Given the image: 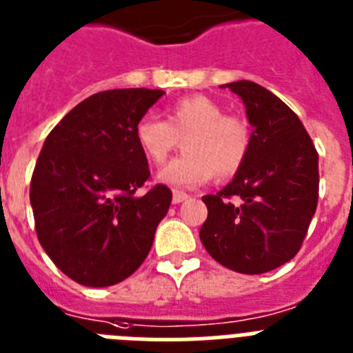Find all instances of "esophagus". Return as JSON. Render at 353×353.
<instances>
[{
    "label": "esophagus",
    "mask_w": 353,
    "mask_h": 353,
    "mask_svg": "<svg viewBox=\"0 0 353 353\" xmlns=\"http://www.w3.org/2000/svg\"><path fill=\"white\" fill-rule=\"evenodd\" d=\"M186 199H190V195L186 194V192H181V190H174V194H172L174 204H179V202L186 201Z\"/></svg>",
    "instance_id": "1"
}]
</instances>
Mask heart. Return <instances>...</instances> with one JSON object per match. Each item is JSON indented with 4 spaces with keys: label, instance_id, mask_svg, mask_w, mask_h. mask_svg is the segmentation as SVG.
Instances as JSON below:
<instances>
[{
    "label": "heart",
    "instance_id": "1",
    "mask_svg": "<svg viewBox=\"0 0 353 353\" xmlns=\"http://www.w3.org/2000/svg\"><path fill=\"white\" fill-rule=\"evenodd\" d=\"M183 139L185 152L159 172L170 186H197L214 174L216 179L234 176L249 156V122L225 115L216 101L188 96L168 106L167 121L145 115L134 125V142L152 165H163Z\"/></svg>",
    "mask_w": 353,
    "mask_h": 353
}]
</instances>
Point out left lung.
Segmentation results:
<instances>
[{
    "instance_id": "obj_1",
    "label": "left lung",
    "mask_w": 353,
    "mask_h": 353,
    "mask_svg": "<svg viewBox=\"0 0 353 353\" xmlns=\"http://www.w3.org/2000/svg\"><path fill=\"white\" fill-rule=\"evenodd\" d=\"M238 94L252 125L245 163L216 195H204L201 241L214 261L265 274L296 256L318 204V152L296 113L254 81L220 85Z\"/></svg>"
}]
</instances>
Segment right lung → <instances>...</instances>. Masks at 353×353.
Segmentation results:
<instances>
[{
	"label": "right lung",
	"mask_w": 353,
	"mask_h": 353,
	"mask_svg": "<svg viewBox=\"0 0 353 353\" xmlns=\"http://www.w3.org/2000/svg\"><path fill=\"white\" fill-rule=\"evenodd\" d=\"M163 94H94L42 145L30 185L37 238L51 261L83 286H113L137 272L170 208L172 192L165 185L137 195L151 172L134 125Z\"/></svg>",
	"instance_id": "1"
}]
</instances>
